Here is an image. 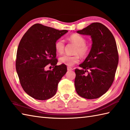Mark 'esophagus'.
Instances as JSON below:
<instances>
[{
    "label": "esophagus",
    "mask_w": 130,
    "mask_h": 130,
    "mask_svg": "<svg viewBox=\"0 0 130 130\" xmlns=\"http://www.w3.org/2000/svg\"><path fill=\"white\" fill-rule=\"evenodd\" d=\"M67 69H68V70L69 71V70H72L73 69H72V68H71V67H68V68H67Z\"/></svg>",
    "instance_id": "1"
}]
</instances>
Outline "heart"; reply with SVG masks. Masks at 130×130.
Returning <instances> with one entry per match:
<instances>
[{
    "mask_svg": "<svg viewBox=\"0 0 130 130\" xmlns=\"http://www.w3.org/2000/svg\"><path fill=\"white\" fill-rule=\"evenodd\" d=\"M69 40L71 43L75 44L76 47L75 48L73 56L63 55L59 58V62L67 66H73L75 63L79 62L80 56L84 58L89 54L90 48L86 44L85 38L78 34H73L69 37ZM55 50L59 54H62L65 49V43L62 40H57L55 43Z\"/></svg>",
    "mask_w": 130,
    "mask_h": 130,
    "instance_id": "obj_1",
    "label": "heart"
}]
</instances>
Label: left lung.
I'll return each mask as SVG.
<instances>
[{"instance_id": "8db88e82", "label": "left lung", "mask_w": 130, "mask_h": 130, "mask_svg": "<svg viewBox=\"0 0 130 130\" xmlns=\"http://www.w3.org/2000/svg\"><path fill=\"white\" fill-rule=\"evenodd\" d=\"M77 33L90 36L92 45L89 55L79 65L81 69L75 70L76 93L86 99L98 98L114 81L118 63L116 42L111 32L101 23H93Z\"/></svg>"}]
</instances>
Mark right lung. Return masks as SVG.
<instances>
[{"mask_svg": "<svg viewBox=\"0 0 130 130\" xmlns=\"http://www.w3.org/2000/svg\"><path fill=\"white\" fill-rule=\"evenodd\" d=\"M68 32L37 23L22 38L17 52L16 71L22 87L32 98L46 100L56 94L67 67L56 65L55 43ZM49 63L54 69L46 71L45 68Z\"/></svg>", "mask_w": 130, "mask_h": 130, "instance_id": "1", "label": "right lung"}]
</instances>
